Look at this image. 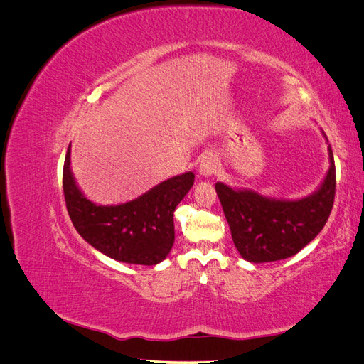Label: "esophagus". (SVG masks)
Returning <instances> with one entry per match:
<instances>
[{"mask_svg": "<svg viewBox=\"0 0 364 364\" xmlns=\"http://www.w3.org/2000/svg\"><path fill=\"white\" fill-rule=\"evenodd\" d=\"M218 161L213 153H205L199 161V173L202 176H213L217 171Z\"/></svg>", "mask_w": 364, "mask_h": 364, "instance_id": "1", "label": "esophagus"}]
</instances>
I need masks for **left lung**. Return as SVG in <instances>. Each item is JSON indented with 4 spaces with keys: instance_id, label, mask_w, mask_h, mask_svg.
<instances>
[{
    "instance_id": "left-lung-1",
    "label": "left lung",
    "mask_w": 364,
    "mask_h": 364,
    "mask_svg": "<svg viewBox=\"0 0 364 364\" xmlns=\"http://www.w3.org/2000/svg\"><path fill=\"white\" fill-rule=\"evenodd\" d=\"M313 196L302 200H272L255 191H235L215 183L225 217L240 255L250 262L290 258L323 229L336 197V165Z\"/></svg>"
}]
</instances>
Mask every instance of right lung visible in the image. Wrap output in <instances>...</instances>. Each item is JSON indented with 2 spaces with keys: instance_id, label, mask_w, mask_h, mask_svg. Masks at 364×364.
Returning <instances> with one entry per match:
<instances>
[{
  "instance_id": "obj_1",
  "label": "right lung",
  "mask_w": 364,
  "mask_h": 364,
  "mask_svg": "<svg viewBox=\"0 0 364 364\" xmlns=\"http://www.w3.org/2000/svg\"><path fill=\"white\" fill-rule=\"evenodd\" d=\"M70 147L63 164V196L74 228L87 243L121 262L155 266L174 243V209L194 183L185 173L159 183L138 199L97 206L77 188L70 170Z\"/></svg>"
}]
</instances>
